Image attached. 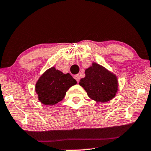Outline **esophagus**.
<instances>
[{"mask_svg": "<svg viewBox=\"0 0 151 151\" xmlns=\"http://www.w3.org/2000/svg\"><path fill=\"white\" fill-rule=\"evenodd\" d=\"M74 78H75L76 81H77V82L78 83L79 81H80V76L78 74H77V75H75L74 76Z\"/></svg>", "mask_w": 151, "mask_h": 151, "instance_id": "34e87169", "label": "esophagus"}]
</instances>
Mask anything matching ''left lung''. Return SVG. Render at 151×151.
Returning <instances> with one entry per match:
<instances>
[{"mask_svg": "<svg viewBox=\"0 0 151 151\" xmlns=\"http://www.w3.org/2000/svg\"><path fill=\"white\" fill-rule=\"evenodd\" d=\"M85 73L86 77L81 79L79 84L90 98L99 102H106L115 96L118 81L114 74L96 63L86 69Z\"/></svg>", "mask_w": 151, "mask_h": 151, "instance_id": "obj_1", "label": "left lung"}]
</instances>
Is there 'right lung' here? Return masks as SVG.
Returning <instances> with one entry per match:
<instances>
[{"label":"right lung","instance_id":"add662e5","mask_svg":"<svg viewBox=\"0 0 151 151\" xmlns=\"http://www.w3.org/2000/svg\"><path fill=\"white\" fill-rule=\"evenodd\" d=\"M76 83L70 73L63 74L52 67L38 80L35 90L42 103L54 105L63 100L67 90Z\"/></svg>","mask_w":151,"mask_h":151}]
</instances>
